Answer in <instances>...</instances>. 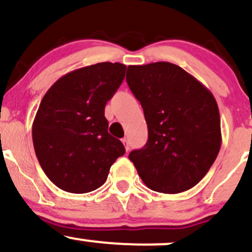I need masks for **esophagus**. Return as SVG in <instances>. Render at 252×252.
Segmentation results:
<instances>
[{"instance_id": "obj_1", "label": "esophagus", "mask_w": 252, "mask_h": 252, "mask_svg": "<svg viewBox=\"0 0 252 252\" xmlns=\"http://www.w3.org/2000/svg\"><path fill=\"white\" fill-rule=\"evenodd\" d=\"M122 142L124 144V147H126V151H129V149H130V145H129V140L126 138H124Z\"/></svg>"}]
</instances>
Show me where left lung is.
I'll return each instance as SVG.
<instances>
[{"label": "left lung", "instance_id": "8db88e82", "mask_svg": "<svg viewBox=\"0 0 252 252\" xmlns=\"http://www.w3.org/2000/svg\"><path fill=\"white\" fill-rule=\"evenodd\" d=\"M126 83L144 110L149 139L129 154L147 188L164 194L191 189L210 171L222 144L215 96L179 65H129Z\"/></svg>", "mask_w": 252, "mask_h": 252}]
</instances>
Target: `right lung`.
<instances>
[{
  "label": "right lung",
  "instance_id": "right-lung-1",
  "mask_svg": "<svg viewBox=\"0 0 252 252\" xmlns=\"http://www.w3.org/2000/svg\"><path fill=\"white\" fill-rule=\"evenodd\" d=\"M126 68L111 62L79 68L45 94L32 123V142L42 171L60 189L74 194L97 189L126 152L108 133L105 117Z\"/></svg>",
  "mask_w": 252,
  "mask_h": 252
}]
</instances>
